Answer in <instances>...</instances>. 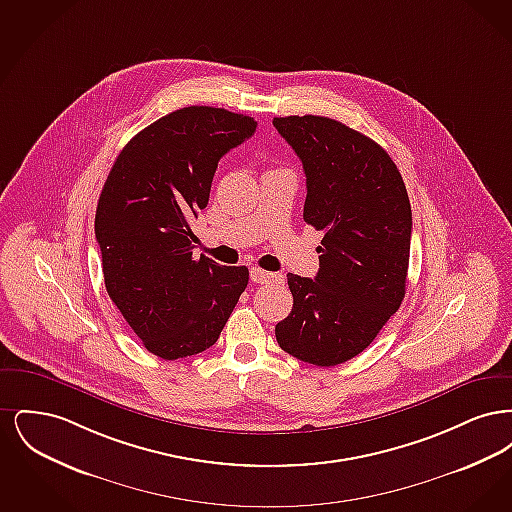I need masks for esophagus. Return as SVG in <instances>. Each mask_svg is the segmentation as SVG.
<instances>
[{"label":"esophagus","instance_id":"34e87169","mask_svg":"<svg viewBox=\"0 0 512 512\" xmlns=\"http://www.w3.org/2000/svg\"><path fill=\"white\" fill-rule=\"evenodd\" d=\"M280 280H282L280 274H274V272H268L259 267L251 268V282H255V284H270V282H280Z\"/></svg>","mask_w":512,"mask_h":512}]
</instances>
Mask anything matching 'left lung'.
I'll return each mask as SVG.
<instances>
[{"instance_id":"1","label":"left lung","mask_w":512,"mask_h":512,"mask_svg":"<svg viewBox=\"0 0 512 512\" xmlns=\"http://www.w3.org/2000/svg\"><path fill=\"white\" fill-rule=\"evenodd\" d=\"M272 124L303 163V219L324 232L315 280L288 274L292 313L276 324V341L303 363L341 365L365 351L405 297L407 188L386 149L343 122L293 115Z\"/></svg>"}]
</instances>
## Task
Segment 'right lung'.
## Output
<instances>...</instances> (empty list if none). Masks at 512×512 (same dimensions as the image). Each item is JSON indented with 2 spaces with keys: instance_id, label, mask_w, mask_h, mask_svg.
Listing matches in <instances>:
<instances>
[{
  "instance_id": "add662e5",
  "label": "right lung",
  "mask_w": 512,
  "mask_h": 512,
  "mask_svg": "<svg viewBox=\"0 0 512 512\" xmlns=\"http://www.w3.org/2000/svg\"><path fill=\"white\" fill-rule=\"evenodd\" d=\"M257 122L192 105L146 126L122 147L101 190L96 238L105 288L149 353L174 361L219 340L249 270L194 259L190 222L207 207L220 157Z\"/></svg>"
}]
</instances>
